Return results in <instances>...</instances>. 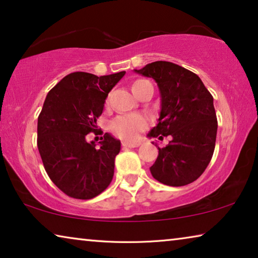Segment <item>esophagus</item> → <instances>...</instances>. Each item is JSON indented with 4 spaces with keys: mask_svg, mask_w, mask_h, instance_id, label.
<instances>
[{
    "mask_svg": "<svg viewBox=\"0 0 258 258\" xmlns=\"http://www.w3.org/2000/svg\"><path fill=\"white\" fill-rule=\"evenodd\" d=\"M139 146H140V142H130V141L122 142V147L136 148V147H139Z\"/></svg>",
    "mask_w": 258,
    "mask_h": 258,
    "instance_id": "1",
    "label": "esophagus"
}]
</instances>
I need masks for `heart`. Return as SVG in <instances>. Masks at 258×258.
<instances>
[{
    "label": "heart",
    "instance_id": "heart-1",
    "mask_svg": "<svg viewBox=\"0 0 258 258\" xmlns=\"http://www.w3.org/2000/svg\"><path fill=\"white\" fill-rule=\"evenodd\" d=\"M147 80H137L132 84L133 91L138 94V90L145 83H148ZM148 119L139 113L121 114L118 116L111 124V131L114 136L124 140H134L139 137L142 131L147 128Z\"/></svg>",
    "mask_w": 258,
    "mask_h": 258
}]
</instances>
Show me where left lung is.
<instances>
[{"label":"left lung","instance_id":"left-lung-1","mask_svg":"<svg viewBox=\"0 0 258 258\" xmlns=\"http://www.w3.org/2000/svg\"><path fill=\"white\" fill-rule=\"evenodd\" d=\"M138 74L155 80L161 94L159 122L148 137H171L151 167L153 177L169 186L195 182L212 159L218 120L213 97L198 75L168 61H155Z\"/></svg>","mask_w":258,"mask_h":258}]
</instances>
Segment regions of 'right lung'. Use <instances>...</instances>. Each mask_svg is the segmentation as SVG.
I'll return each instance as SVG.
<instances>
[{
    "label": "right lung",
    "instance_id": "1",
    "mask_svg": "<svg viewBox=\"0 0 258 258\" xmlns=\"http://www.w3.org/2000/svg\"><path fill=\"white\" fill-rule=\"evenodd\" d=\"M124 75L71 73L46 96L38 117V151L48 177L69 197L91 199L112 180L120 141L105 133L96 147L86 136L98 130L107 95Z\"/></svg>",
    "mask_w": 258,
    "mask_h": 258
}]
</instances>
